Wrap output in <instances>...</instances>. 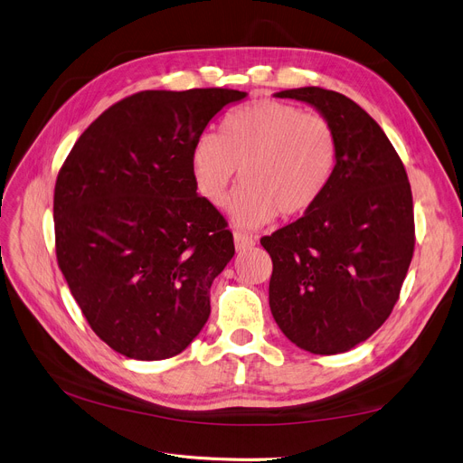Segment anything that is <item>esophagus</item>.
<instances>
[{"instance_id": "esophagus-1", "label": "esophagus", "mask_w": 463, "mask_h": 463, "mask_svg": "<svg viewBox=\"0 0 463 463\" xmlns=\"http://www.w3.org/2000/svg\"><path fill=\"white\" fill-rule=\"evenodd\" d=\"M251 246H255V240L251 236H248L244 232H238V231L234 232V248H236V251H244V250H248Z\"/></svg>"}]
</instances>
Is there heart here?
Here are the masks:
<instances>
[{
	"instance_id": "1",
	"label": "heart",
	"mask_w": 463,
	"mask_h": 463,
	"mask_svg": "<svg viewBox=\"0 0 463 463\" xmlns=\"http://www.w3.org/2000/svg\"><path fill=\"white\" fill-rule=\"evenodd\" d=\"M336 165V136L316 113L257 99L231 111L221 136L203 132L193 146L191 172L196 191L221 208L240 170L231 213L238 225H265L278 213L291 219L307 213L326 193Z\"/></svg>"
}]
</instances>
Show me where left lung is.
I'll list each match as a JSON object with an SVG mask.
<instances>
[{
	"label": "left lung",
	"instance_id": "1",
	"mask_svg": "<svg viewBox=\"0 0 463 463\" xmlns=\"http://www.w3.org/2000/svg\"><path fill=\"white\" fill-rule=\"evenodd\" d=\"M276 96L329 120L336 165L312 210L260 238L272 259L270 312L298 348L346 352L390 317L412 260L407 170L376 120L345 94L303 87Z\"/></svg>",
	"mask_w": 463,
	"mask_h": 463
}]
</instances>
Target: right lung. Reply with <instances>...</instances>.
I'll return each mask as SVG.
<instances>
[{
  "label": "right lung",
  "instance_id": "1",
  "mask_svg": "<svg viewBox=\"0 0 463 463\" xmlns=\"http://www.w3.org/2000/svg\"><path fill=\"white\" fill-rule=\"evenodd\" d=\"M246 98L232 89L144 90L79 136L54 185L56 260L90 329L130 359L184 352L210 316L232 232L196 194L194 139Z\"/></svg>",
  "mask_w": 463,
  "mask_h": 463
}]
</instances>
